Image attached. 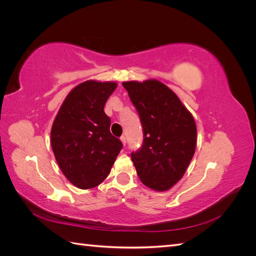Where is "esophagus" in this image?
I'll return each instance as SVG.
<instances>
[{"mask_svg": "<svg viewBox=\"0 0 256 256\" xmlns=\"http://www.w3.org/2000/svg\"><path fill=\"white\" fill-rule=\"evenodd\" d=\"M120 141H122V143L124 146L126 145V138H125V136H122V138H120Z\"/></svg>", "mask_w": 256, "mask_h": 256, "instance_id": "esophagus-1", "label": "esophagus"}]
</instances>
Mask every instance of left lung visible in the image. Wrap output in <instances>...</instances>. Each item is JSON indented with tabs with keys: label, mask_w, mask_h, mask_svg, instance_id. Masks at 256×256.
<instances>
[{
	"label": "left lung",
	"mask_w": 256,
	"mask_h": 256,
	"mask_svg": "<svg viewBox=\"0 0 256 256\" xmlns=\"http://www.w3.org/2000/svg\"><path fill=\"white\" fill-rule=\"evenodd\" d=\"M122 86L140 115L141 150L131 154L141 182L168 191L182 180L196 148V124L175 92L156 79L127 81Z\"/></svg>",
	"instance_id": "obj_1"
}]
</instances>
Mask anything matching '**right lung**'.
<instances>
[{
  "label": "right lung",
  "mask_w": 256,
  "mask_h": 256,
  "mask_svg": "<svg viewBox=\"0 0 256 256\" xmlns=\"http://www.w3.org/2000/svg\"><path fill=\"white\" fill-rule=\"evenodd\" d=\"M118 88L112 81H84L62 104L51 128L54 157L65 177L79 189H92L109 175L122 144L110 132L104 108Z\"/></svg>",
  "instance_id": "add662e5"
}]
</instances>
